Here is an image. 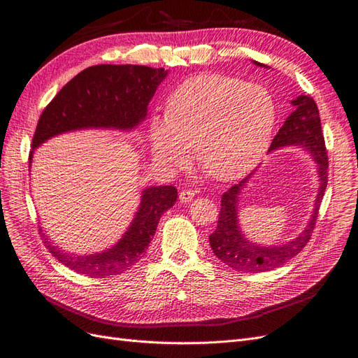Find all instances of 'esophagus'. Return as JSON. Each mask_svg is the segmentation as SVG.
I'll use <instances>...</instances> for the list:
<instances>
[{
  "label": "esophagus",
  "instance_id": "1",
  "mask_svg": "<svg viewBox=\"0 0 358 358\" xmlns=\"http://www.w3.org/2000/svg\"><path fill=\"white\" fill-rule=\"evenodd\" d=\"M195 190H192V189H182L181 192H180V201L181 202H189V201H192L193 199V196H195Z\"/></svg>",
  "mask_w": 358,
  "mask_h": 358
}]
</instances>
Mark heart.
<instances>
[{
	"instance_id": "obj_1",
	"label": "heart",
	"mask_w": 358,
	"mask_h": 358,
	"mask_svg": "<svg viewBox=\"0 0 358 358\" xmlns=\"http://www.w3.org/2000/svg\"><path fill=\"white\" fill-rule=\"evenodd\" d=\"M166 106V115L150 120L152 157L165 168L182 169L196 148L201 169L217 180H236L255 168L275 121L267 90L217 75L186 80Z\"/></svg>"
}]
</instances>
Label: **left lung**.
<instances>
[{
	"label": "left lung",
	"instance_id": "8db88e82",
	"mask_svg": "<svg viewBox=\"0 0 358 358\" xmlns=\"http://www.w3.org/2000/svg\"><path fill=\"white\" fill-rule=\"evenodd\" d=\"M257 64L259 66L261 63ZM292 105L295 106V110L285 121L278 135L274 136L270 150L285 145H301L312 152L313 159L320 165L318 172L321 186L315 202L312 219L308 228L300 234V237L288 244H283L282 248L255 246V244L244 240L237 224V201L240 190L249 177L241 180L238 185L231 186L222 195L217 227L213 234H210L208 238L214 255L232 270L261 273L278 268L294 257H297L312 237L324 192L327 182H329V156H327L318 105L315 103L313 97L301 94L292 100Z\"/></svg>",
	"mask_w": 358,
	"mask_h": 358
}]
</instances>
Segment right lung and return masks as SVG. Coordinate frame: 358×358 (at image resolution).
<instances>
[{"label":"right lung","instance_id":"right-lung-1","mask_svg":"<svg viewBox=\"0 0 358 358\" xmlns=\"http://www.w3.org/2000/svg\"><path fill=\"white\" fill-rule=\"evenodd\" d=\"M166 76L163 67L100 64L88 67L67 83L49 101L37 121L33 148L50 136L84 127L131 129L147 115V106L157 85ZM33 152L29 155L31 160ZM177 201L173 186L150 187L142 193L135 220L112 249L93 257H73L52 246H45L66 267L88 278L105 279L121 274L142 258L151 243L160 216ZM42 232V229H40Z\"/></svg>","mask_w":358,"mask_h":358}]
</instances>
